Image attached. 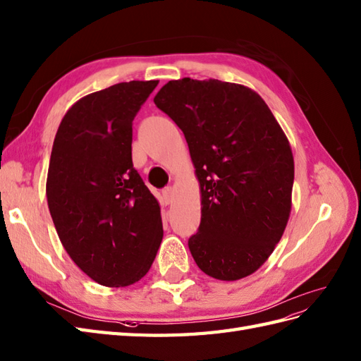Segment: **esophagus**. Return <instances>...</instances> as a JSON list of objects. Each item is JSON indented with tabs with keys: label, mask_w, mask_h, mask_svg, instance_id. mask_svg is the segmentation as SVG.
<instances>
[{
	"label": "esophagus",
	"mask_w": 361,
	"mask_h": 361,
	"mask_svg": "<svg viewBox=\"0 0 361 361\" xmlns=\"http://www.w3.org/2000/svg\"><path fill=\"white\" fill-rule=\"evenodd\" d=\"M162 196H164V202H165V204H171V202H173V197H174V190H173V187H166V188H164V191H162Z\"/></svg>",
	"instance_id": "1"
}]
</instances>
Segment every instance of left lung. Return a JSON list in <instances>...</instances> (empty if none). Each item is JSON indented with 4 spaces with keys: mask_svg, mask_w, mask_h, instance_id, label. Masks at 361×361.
Listing matches in <instances>:
<instances>
[{
    "mask_svg": "<svg viewBox=\"0 0 361 361\" xmlns=\"http://www.w3.org/2000/svg\"><path fill=\"white\" fill-rule=\"evenodd\" d=\"M154 104L183 131L200 183L192 259L217 280L252 274L291 213L294 157L283 130L256 92L219 79L170 81Z\"/></svg>",
    "mask_w": 361,
    "mask_h": 361,
    "instance_id": "1",
    "label": "left lung"
}]
</instances>
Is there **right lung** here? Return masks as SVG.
I'll list each match as a JSON object with an SVG mask.
<instances>
[{
	"label": "right lung",
	"instance_id": "obj_1",
	"mask_svg": "<svg viewBox=\"0 0 361 361\" xmlns=\"http://www.w3.org/2000/svg\"><path fill=\"white\" fill-rule=\"evenodd\" d=\"M159 81H130L84 96L61 121L47 202L59 240L104 286L142 279L162 242L159 202L131 161L133 119Z\"/></svg>",
	"mask_w": 361,
	"mask_h": 361
}]
</instances>
